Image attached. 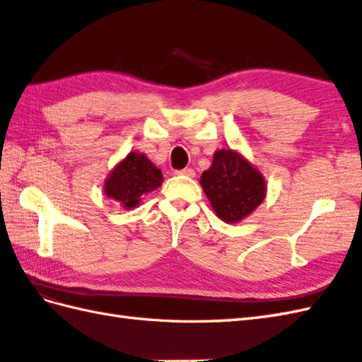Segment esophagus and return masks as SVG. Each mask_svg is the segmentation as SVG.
Segmentation results:
<instances>
[{
	"label": "esophagus",
	"instance_id": "34e87169",
	"mask_svg": "<svg viewBox=\"0 0 362 362\" xmlns=\"http://www.w3.org/2000/svg\"><path fill=\"white\" fill-rule=\"evenodd\" d=\"M177 174H180V175H187V177H194V175H196L194 169H191V168L180 169V171H177Z\"/></svg>",
	"mask_w": 362,
	"mask_h": 362
}]
</instances>
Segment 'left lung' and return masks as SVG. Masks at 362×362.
Instances as JSON below:
<instances>
[{
  "label": "left lung",
  "instance_id": "left-lung-1",
  "mask_svg": "<svg viewBox=\"0 0 362 362\" xmlns=\"http://www.w3.org/2000/svg\"><path fill=\"white\" fill-rule=\"evenodd\" d=\"M201 185L218 216L238 222L257 209L266 196L264 179L235 151H218Z\"/></svg>",
  "mask_w": 362,
  "mask_h": 362
}]
</instances>
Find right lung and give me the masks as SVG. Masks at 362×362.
Segmentation results:
<instances>
[{"label": "right lung", "instance_id": "obj_1", "mask_svg": "<svg viewBox=\"0 0 362 362\" xmlns=\"http://www.w3.org/2000/svg\"><path fill=\"white\" fill-rule=\"evenodd\" d=\"M161 182L163 174L151 163L148 157L130 152L105 180L104 191L107 197L115 199L126 209H132L140 204L143 194L158 188Z\"/></svg>", "mask_w": 362, "mask_h": 362}]
</instances>
